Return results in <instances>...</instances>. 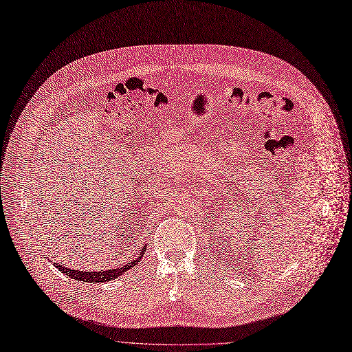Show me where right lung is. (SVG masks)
Listing matches in <instances>:
<instances>
[{"label":"right lung","mask_w":352,"mask_h":352,"mask_svg":"<svg viewBox=\"0 0 352 352\" xmlns=\"http://www.w3.org/2000/svg\"><path fill=\"white\" fill-rule=\"evenodd\" d=\"M145 250H146V246L142 248L141 253L136 256L133 261L128 262L125 266L122 267H116V269H109V270H103V272H80V270H72V269H67L66 266L63 265H56V267H58V270L67 274L69 278L74 279V280H80V282H89V283H103V282H109L112 279H116L118 276H120L122 273L129 270L131 267L138 265V262L142 261V257L145 254Z\"/></svg>","instance_id":"add662e5"}]
</instances>
